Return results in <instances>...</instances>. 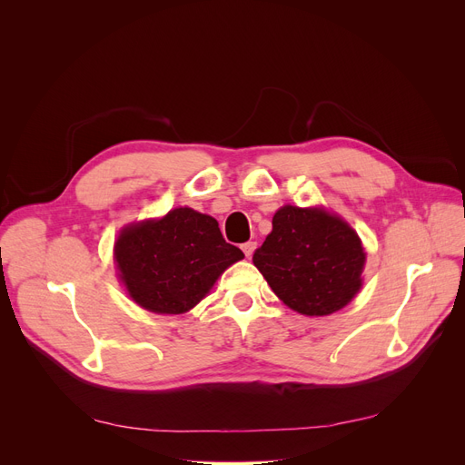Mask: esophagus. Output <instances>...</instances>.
I'll list each match as a JSON object with an SVG mask.
<instances>
[{
	"instance_id": "1",
	"label": "esophagus",
	"mask_w": 465,
	"mask_h": 465,
	"mask_svg": "<svg viewBox=\"0 0 465 465\" xmlns=\"http://www.w3.org/2000/svg\"><path fill=\"white\" fill-rule=\"evenodd\" d=\"M241 249H242V252H245V256H247V258H251V256L254 254V251H256V242H254V241H249V242H242V245H241Z\"/></svg>"
}]
</instances>
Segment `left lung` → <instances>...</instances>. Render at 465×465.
Masks as SVG:
<instances>
[{"label": "left lung", "mask_w": 465, "mask_h": 465, "mask_svg": "<svg viewBox=\"0 0 465 465\" xmlns=\"http://www.w3.org/2000/svg\"><path fill=\"white\" fill-rule=\"evenodd\" d=\"M252 262L290 309L326 316L358 294L365 252L345 220L322 209L284 205Z\"/></svg>", "instance_id": "8db88e82"}]
</instances>
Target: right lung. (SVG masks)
I'll use <instances>...</instances> for the list:
<instances>
[{
	"label": "right lung",
	"mask_w": 465,
	"mask_h": 465,
	"mask_svg": "<svg viewBox=\"0 0 465 465\" xmlns=\"http://www.w3.org/2000/svg\"><path fill=\"white\" fill-rule=\"evenodd\" d=\"M242 256L226 242L213 216L190 207L128 226L114 242V262L128 294L162 314L190 311Z\"/></svg>",
	"instance_id": "add662e5"
}]
</instances>
